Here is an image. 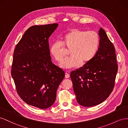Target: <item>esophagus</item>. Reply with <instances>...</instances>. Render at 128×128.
Instances as JSON below:
<instances>
[{"label":"esophagus","instance_id":"34e87169","mask_svg":"<svg viewBox=\"0 0 128 128\" xmlns=\"http://www.w3.org/2000/svg\"><path fill=\"white\" fill-rule=\"evenodd\" d=\"M65 78H70V74H69L68 73L66 72V73H65Z\"/></svg>","mask_w":128,"mask_h":128}]
</instances>
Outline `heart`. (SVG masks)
Returning <instances> with one entry per match:
<instances>
[{"instance_id":"b5f03b06","label":"heart","mask_w":128,"mask_h":128,"mask_svg":"<svg viewBox=\"0 0 128 128\" xmlns=\"http://www.w3.org/2000/svg\"><path fill=\"white\" fill-rule=\"evenodd\" d=\"M100 46V37L94 31L74 29L65 33L61 38V42H54L50 47V52L55 60L61 62L64 56L62 54L63 46L70 49L71 56L60 63L63 68H71L85 64L96 56Z\"/></svg>"}]
</instances>
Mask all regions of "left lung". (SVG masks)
Instances as JSON below:
<instances>
[{"mask_svg":"<svg viewBox=\"0 0 128 128\" xmlns=\"http://www.w3.org/2000/svg\"><path fill=\"white\" fill-rule=\"evenodd\" d=\"M98 35L100 46L96 56L70 74L76 100L84 107L94 106L106 99L114 88L118 70L114 45L102 28Z\"/></svg>","mask_w":128,"mask_h":128,"instance_id":"1","label":"left lung"}]
</instances>
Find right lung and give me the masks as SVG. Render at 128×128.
Masks as SVG:
<instances>
[{
	"label": "right lung",
	"instance_id": "obj_1",
	"mask_svg": "<svg viewBox=\"0 0 128 128\" xmlns=\"http://www.w3.org/2000/svg\"><path fill=\"white\" fill-rule=\"evenodd\" d=\"M58 25L29 28L14 52L11 75L17 93L26 103L40 109L54 104L65 76L64 71L51 60L48 39Z\"/></svg>",
	"mask_w": 128,
	"mask_h": 128
}]
</instances>
